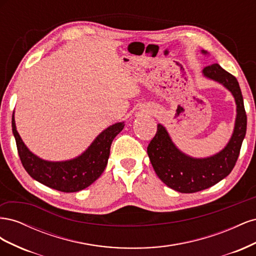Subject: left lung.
Instances as JSON below:
<instances>
[{
  "instance_id": "left-lung-1",
  "label": "left lung",
  "mask_w": 256,
  "mask_h": 256,
  "mask_svg": "<svg viewBox=\"0 0 256 256\" xmlns=\"http://www.w3.org/2000/svg\"><path fill=\"white\" fill-rule=\"evenodd\" d=\"M202 52L207 53L204 50ZM203 74L221 83L235 98V128L228 145L212 157L192 158L177 148L166 129L159 124L156 136L147 147V154L157 176L168 187L182 193L207 189L226 177L236 164L246 131V114L237 79L219 64L206 66Z\"/></svg>"
}]
</instances>
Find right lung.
I'll use <instances>...</instances> for the list:
<instances>
[{
	"label": "right lung",
	"instance_id": "1",
	"mask_svg": "<svg viewBox=\"0 0 256 256\" xmlns=\"http://www.w3.org/2000/svg\"><path fill=\"white\" fill-rule=\"evenodd\" d=\"M12 126L21 164L28 175L49 188L62 192H76L88 187L102 174L110 156L112 141L125 124L116 122L108 127L81 156L58 162L42 160L28 150L16 129L14 114Z\"/></svg>",
	"mask_w": 256,
	"mask_h": 256
}]
</instances>
